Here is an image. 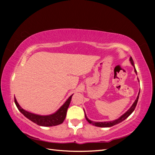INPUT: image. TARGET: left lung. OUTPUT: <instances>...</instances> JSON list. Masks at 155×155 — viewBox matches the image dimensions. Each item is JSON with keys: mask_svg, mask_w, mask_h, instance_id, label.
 Wrapping results in <instances>:
<instances>
[{"mask_svg": "<svg viewBox=\"0 0 155 155\" xmlns=\"http://www.w3.org/2000/svg\"><path fill=\"white\" fill-rule=\"evenodd\" d=\"M130 62L131 64L133 66L134 69V72H135V73L137 74V70H136V68H135V67H134V61H133V58H132V57H130ZM139 94H140V91H139V94H138V96H137V97L136 98V100L134 101V102L133 103L132 106L130 107V108L126 112V113H124L123 115H121V116L119 118H118L117 119H116V120H112V121H107V122H93V121L91 120L90 119H88V118L87 117L86 113H85V112H84L85 118H86V119L88 122V123H89L90 124H92L93 125H94V126H96V127H113V126H114V125H116V124H117L118 123H121L122 121H123L124 120L126 119L127 118H128L131 114L133 113V112L134 111V108H135V107L137 106L138 100H139Z\"/></svg>", "mask_w": 155, "mask_h": 155, "instance_id": "obj_1", "label": "left lung"}]
</instances>
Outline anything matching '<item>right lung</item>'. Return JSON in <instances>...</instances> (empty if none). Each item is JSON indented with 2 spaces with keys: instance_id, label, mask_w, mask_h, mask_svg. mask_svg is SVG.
Wrapping results in <instances>:
<instances>
[{
  "instance_id": "add662e5",
  "label": "right lung",
  "mask_w": 155,
  "mask_h": 155,
  "mask_svg": "<svg viewBox=\"0 0 155 155\" xmlns=\"http://www.w3.org/2000/svg\"><path fill=\"white\" fill-rule=\"evenodd\" d=\"M73 94L71 95L68 98V99L64 102V103L54 113L49 114V115H40L35 113H30V112L25 110V109L20 106L16 101L15 97V103L16 104V107L18 108V110L24 115L25 117H27L28 119L31 120L35 124H37L39 126L42 127H52L57 126L63 123L67 115V109L70 104L71 98Z\"/></svg>"
}]
</instances>
